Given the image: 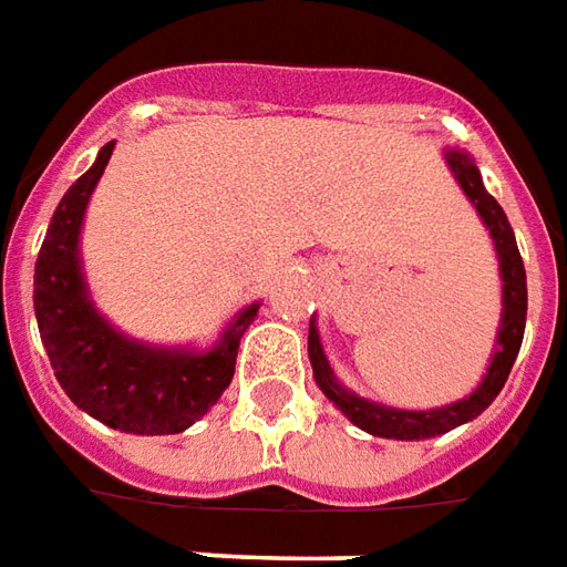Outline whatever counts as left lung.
<instances>
[{"label": "left lung", "instance_id": "left-lung-1", "mask_svg": "<svg viewBox=\"0 0 567 567\" xmlns=\"http://www.w3.org/2000/svg\"><path fill=\"white\" fill-rule=\"evenodd\" d=\"M452 173L458 178V185L464 187V194L471 197L476 212L483 215L488 234L495 239L501 258V279H504V319H501V333H498V352L488 364L486 380L480 382L471 398H464L458 404L440 406V410H427V413H410V410H389V406H377L370 401H361L358 394L346 392L340 382L333 380V370L328 364V358L321 352L319 333L316 328H309V361H312V373L319 389L333 404L343 410L346 416L352 419L358 427H364L373 437H392V440H422L443 434L450 427H458L462 422H471L483 410H486L498 392L504 389V382L511 377L513 361L519 355V346H523L525 333V312H528V291H525V267L519 258V248H516V236L507 221V215L498 206V199L488 194L480 178V169L474 161L462 154V151H450L446 154Z\"/></svg>", "mask_w": 567, "mask_h": 567}]
</instances>
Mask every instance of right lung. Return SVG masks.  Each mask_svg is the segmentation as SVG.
<instances>
[{
	"instance_id": "add662e5",
	"label": "right lung",
	"mask_w": 567,
	"mask_h": 567,
	"mask_svg": "<svg viewBox=\"0 0 567 567\" xmlns=\"http://www.w3.org/2000/svg\"><path fill=\"white\" fill-rule=\"evenodd\" d=\"M112 148L115 142L103 145L54 209L35 260V319L56 382L84 413L127 434H178L230 385L236 349L258 303L243 309L206 355L130 343L96 316L79 270V230Z\"/></svg>"
}]
</instances>
